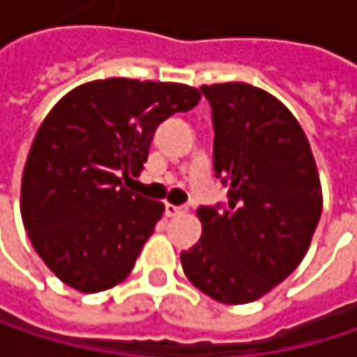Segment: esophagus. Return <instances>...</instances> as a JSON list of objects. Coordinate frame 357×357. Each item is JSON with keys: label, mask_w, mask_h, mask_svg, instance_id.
<instances>
[{"label": "esophagus", "mask_w": 357, "mask_h": 357, "mask_svg": "<svg viewBox=\"0 0 357 357\" xmlns=\"http://www.w3.org/2000/svg\"><path fill=\"white\" fill-rule=\"evenodd\" d=\"M183 213V206H176V204H165V217H178Z\"/></svg>", "instance_id": "esophagus-1"}]
</instances>
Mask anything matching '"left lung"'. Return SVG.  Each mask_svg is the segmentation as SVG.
<instances>
[{
  "label": "left lung",
  "instance_id": "1",
  "mask_svg": "<svg viewBox=\"0 0 357 357\" xmlns=\"http://www.w3.org/2000/svg\"><path fill=\"white\" fill-rule=\"evenodd\" d=\"M213 107L215 172L227 208L200 206L202 236L181 268L208 298L248 304L287 279L310 248L322 188L310 142L271 93L244 82L200 86Z\"/></svg>",
  "mask_w": 357,
  "mask_h": 357
}]
</instances>
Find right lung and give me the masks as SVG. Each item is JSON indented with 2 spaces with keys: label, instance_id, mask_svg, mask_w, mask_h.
<instances>
[{
  "label": "right lung",
  "instance_id": "1",
  "mask_svg": "<svg viewBox=\"0 0 357 357\" xmlns=\"http://www.w3.org/2000/svg\"><path fill=\"white\" fill-rule=\"evenodd\" d=\"M198 101L188 84L107 78L76 86L47 113L26 157L20 213L59 281L97 294L132 273L165 204L121 179L140 176L157 126Z\"/></svg>",
  "mask_w": 357,
  "mask_h": 357
}]
</instances>
